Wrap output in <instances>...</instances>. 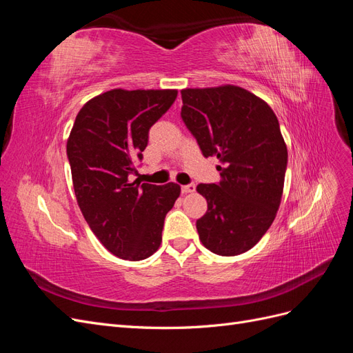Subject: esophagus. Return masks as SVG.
<instances>
[{
	"label": "esophagus",
	"mask_w": 353,
	"mask_h": 353,
	"mask_svg": "<svg viewBox=\"0 0 353 353\" xmlns=\"http://www.w3.org/2000/svg\"><path fill=\"white\" fill-rule=\"evenodd\" d=\"M194 190H196V184L193 183H190L187 185H181V191H183V193H193Z\"/></svg>",
	"instance_id": "34e87169"
}]
</instances>
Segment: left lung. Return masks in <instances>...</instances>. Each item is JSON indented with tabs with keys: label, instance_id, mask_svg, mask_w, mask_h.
Masks as SVG:
<instances>
[{
	"label": "left lung",
	"instance_id": "obj_1",
	"mask_svg": "<svg viewBox=\"0 0 353 353\" xmlns=\"http://www.w3.org/2000/svg\"><path fill=\"white\" fill-rule=\"evenodd\" d=\"M181 117L205 157L219 159V183L199 184L208 210L197 219L200 241L221 256L250 250L279 210L287 147L272 109L234 85L183 90Z\"/></svg>",
	"mask_w": 353,
	"mask_h": 353
}]
</instances>
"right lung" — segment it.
I'll return each instance as SVG.
<instances>
[{
  "label": "right lung",
  "instance_id": "obj_1",
  "mask_svg": "<svg viewBox=\"0 0 353 353\" xmlns=\"http://www.w3.org/2000/svg\"><path fill=\"white\" fill-rule=\"evenodd\" d=\"M176 95V90L100 94L79 110L69 135L66 150L82 215L104 248L125 261H143L159 249L165 216L181 193L174 183H131L148 131Z\"/></svg>",
  "mask_w": 353,
  "mask_h": 353
}]
</instances>
